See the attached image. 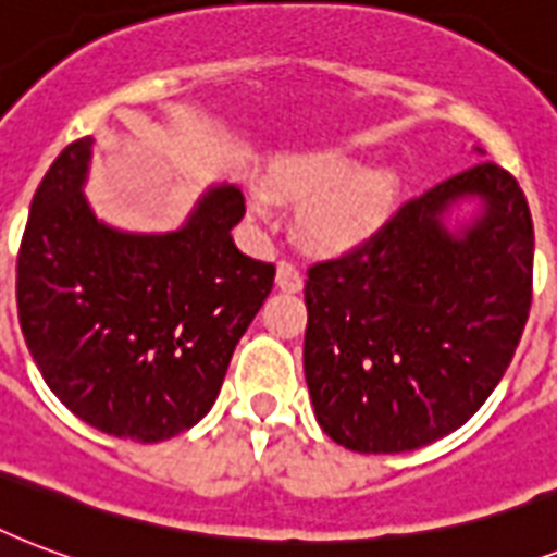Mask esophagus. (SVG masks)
I'll use <instances>...</instances> for the list:
<instances>
[{"instance_id":"obj_1","label":"esophagus","mask_w":557,"mask_h":557,"mask_svg":"<svg viewBox=\"0 0 557 557\" xmlns=\"http://www.w3.org/2000/svg\"><path fill=\"white\" fill-rule=\"evenodd\" d=\"M301 284H305V278H301L299 267L287 264V261H282L278 264V270H275V287L284 293H299Z\"/></svg>"}]
</instances>
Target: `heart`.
<instances>
[{
  "label": "heart",
  "mask_w": 557,
  "mask_h": 557,
  "mask_svg": "<svg viewBox=\"0 0 557 557\" xmlns=\"http://www.w3.org/2000/svg\"><path fill=\"white\" fill-rule=\"evenodd\" d=\"M273 191L284 200L305 202L299 232L319 252H348L372 238L389 220L398 180L386 168H363L348 150H305L273 168ZM249 202L256 218L273 220L275 197L252 185Z\"/></svg>",
  "instance_id": "b5f03b06"
}]
</instances>
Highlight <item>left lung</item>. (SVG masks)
Wrapping results in <instances>:
<instances>
[{"instance_id": "obj_1", "label": "left lung", "mask_w": 557, "mask_h": 557, "mask_svg": "<svg viewBox=\"0 0 557 557\" xmlns=\"http://www.w3.org/2000/svg\"><path fill=\"white\" fill-rule=\"evenodd\" d=\"M462 199L483 209L450 233L443 218ZM532 261L525 194L485 159L310 267L305 381L319 426L357 454H404L459 430L515 357Z\"/></svg>"}]
</instances>
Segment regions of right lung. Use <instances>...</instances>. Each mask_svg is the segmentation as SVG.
<instances>
[{"label": "right lung", "mask_w": 557, "mask_h": 557, "mask_svg": "<svg viewBox=\"0 0 557 557\" xmlns=\"http://www.w3.org/2000/svg\"><path fill=\"white\" fill-rule=\"evenodd\" d=\"M89 157V136L72 141L34 194L16 258L20 327L81 421L165 442L211 409L275 267L232 240L247 211L235 185H211L176 232L107 226L86 202Z\"/></svg>", "instance_id": "1"}]
</instances>
